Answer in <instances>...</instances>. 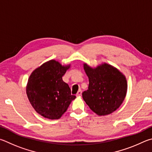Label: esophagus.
<instances>
[{
	"instance_id": "34e87169",
	"label": "esophagus",
	"mask_w": 152,
	"mask_h": 152,
	"mask_svg": "<svg viewBox=\"0 0 152 152\" xmlns=\"http://www.w3.org/2000/svg\"><path fill=\"white\" fill-rule=\"evenodd\" d=\"M81 94H82V91L80 89V90H79V91H77V94H76V96H80V95H81Z\"/></svg>"
}]
</instances>
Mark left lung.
Listing matches in <instances>:
<instances>
[{
    "label": "left lung",
    "mask_w": 152,
    "mask_h": 152,
    "mask_svg": "<svg viewBox=\"0 0 152 152\" xmlns=\"http://www.w3.org/2000/svg\"><path fill=\"white\" fill-rule=\"evenodd\" d=\"M83 69L89 78V87L82 96L89 108L99 116L109 115L118 110L126 96V76L106 63L95 68L84 63Z\"/></svg>",
    "instance_id": "obj_1"
}]
</instances>
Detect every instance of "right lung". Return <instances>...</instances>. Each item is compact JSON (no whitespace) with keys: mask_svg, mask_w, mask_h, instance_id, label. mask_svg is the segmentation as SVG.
Wrapping results in <instances>:
<instances>
[{"mask_svg":"<svg viewBox=\"0 0 152 152\" xmlns=\"http://www.w3.org/2000/svg\"><path fill=\"white\" fill-rule=\"evenodd\" d=\"M70 66L52 59L34 69L28 77L26 87L28 99L34 110L45 118H61L76 98L62 79Z\"/></svg>","mask_w":152,"mask_h":152,"instance_id":"add662e5","label":"right lung"}]
</instances>
